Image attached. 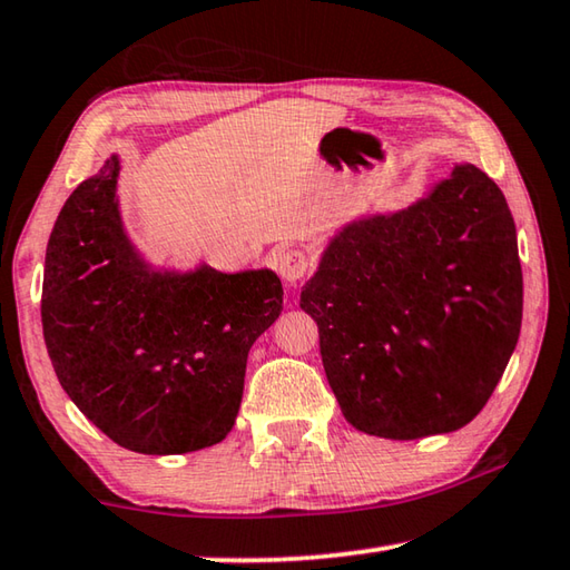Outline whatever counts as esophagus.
I'll list each match as a JSON object with an SVG mask.
<instances>
[{
    "label": "esophagus",
    "mask_w": 570,
    "mask_h": 570,
    "mask_svg": "<svg viewBox=\"0 0 570 570\" xmlns=\"http://www.w3.org/2000/svg\"><path fill=\"white\" fill-rule=\"evenodd\" d=\"M308 268H312V258L298 248H286L276 256V272L288 284L302 282V278L308 274Z\"/></svg>",
    "instance_id": "esophagus-1"
}]
</instances>
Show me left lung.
<instances>
[{"instance_id":"obj_1","label":"left lung","mask_w":570,"mask_h":570,"mask_svg":"<svg viewBox=\"0 0 570 570\" xmlns=\"http://www.w3.org/2000/svg\"><path fill=\"white\" fill-rule=\"evenodd\" d=\"M302 308L356 430L417 440L465 428L503 377L523 320L503 190L458 163L407 208L352 220L324 248Z\"/></svg>"}]
</instances>
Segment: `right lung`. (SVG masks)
<instances>
[{
	"mask_svg": "<svg viewBox=\"0 0 570 570\" xmlns=\"http://www.w3.org/2000/svg\"><path fill=\"white\" fill-rule=\"evenodd\" d=\"M120 158L82 180L45 256L42 332L57 380L95 428L142 455L216 445L234 428L248 350L282 314L268 268H156L128 236Z\"/></svg>",
	"mask_w": 570,
	"mask_h": 570,
	"instance_id": "obj_1",
	"label": "right lung"
}]
</instances>
